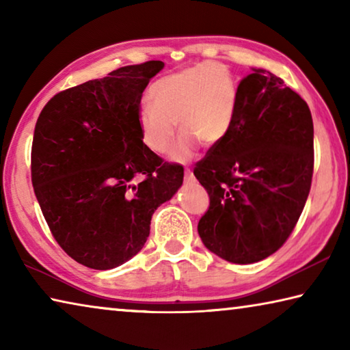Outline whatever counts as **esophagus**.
<instances>
[{"label":"esophagus","mask_w":350,"mask_h":350,"mask_svg":"<svg viewBox=\"0 0 350 350\" xmlns=\"http://www.w3.org/2000/svg\"><path fill=\"white\" fill-rule=\"evenodd\" d=\"M193 180H194L193 171L189 168H185V182H193Z\"/></svg>","instance_id":"obj_1"}]
</instances>
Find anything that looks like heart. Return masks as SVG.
Segmentation results:
<instances>
[{
	"mask_svg": "<svg viewBox=\"0 0 350 350\" xmlns=\"http://www.w3.org/2000/svg\"><path fill=\"white\" fill-rule=\"evenodd\" d=\"M150 102L137 109L140 140L156 154L168 151L176 134L182 131L170 152L174 162H187L199 142L221 144L233 128L239 108V86L224 64L205 62L163 75L150 86Z\"/></svg>",
	"mask_w": 350,
	"mask_h": 350,
	"instance_id": "obj_1",
	"label": "heart"
}]
</instances>
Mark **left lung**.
<instances>
[{
	"instance_id": "1",
	"label": "left lung",
	"mask_w": 350,
	"mask_h": 350,
	"mask_svg": "<svg viewBox=\"0 0 350 350\" xmlns=\"http://www.w3.org/2000/svg\"><path fill=\"white\" fill-rule=\"evenodd\" d=\"M313 174V122L307 103L265 69L239 83L230 134L196 163L210 196L198 232L210 252L253 264L287 241L303 213Z\"/></svg>"
}]
</instances>
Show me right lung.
Segmentation results:
<instances>
[{
  "label": "right lung",
  "mask_w": 350,
  "mask_h": 350,
  "mask_svg": "<svg viewBox=\"0 0 350 350\" xmlns=\"http://www.w3.org/2000/svg\"><path fill=\"white\" fill-rule=\"evenodd\" d=\"M163 66L133 64L58 92L35 125V196L55 241L90 269L135 256L152 213L182 187L183 168L148 150L137 126L142 94Z\"/></svg>",
  "instance_id": "1"
}]
</instances>
